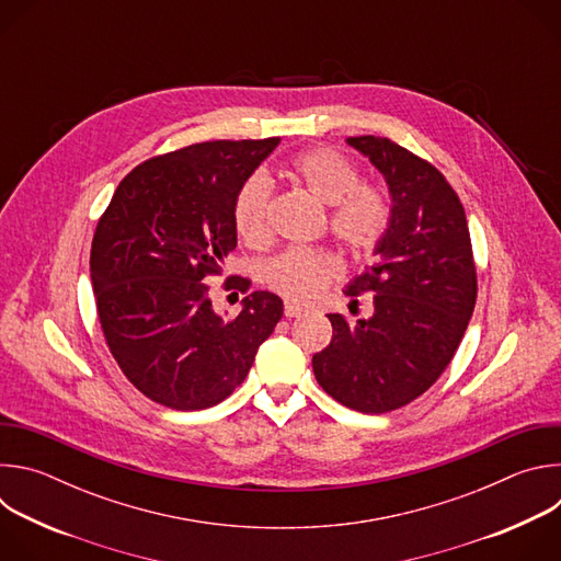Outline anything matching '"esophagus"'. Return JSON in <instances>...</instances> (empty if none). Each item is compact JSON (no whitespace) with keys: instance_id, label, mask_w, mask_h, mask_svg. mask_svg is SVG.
Here are the masks:
<instances>
[{"instance_id":"34e87169","label":"esophagus","mask_w":561,"mask_h":561,"mask_svg":"<svg viewBox=\"0 0 561 561\" xmlns=\"http://www.w3.org/2000/svg\"><path fill=\"white\" fill-rule=\"evenodd\" d=\"M284 314L290 319V317H299V314H304V308L301 306H297V304H293V301H286L284 304Z\"/></svg>"}]
</instances>
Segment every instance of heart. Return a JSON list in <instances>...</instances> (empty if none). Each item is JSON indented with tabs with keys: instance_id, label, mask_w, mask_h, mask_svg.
I'll list each match as a JSON object with an SVG mask.
<instances>
[{
	"instance_id": "heart-1",
	"label": "heart",
	"mask_w": 561,
	"mask_h": 561,
	"mask_svg": "<svg viewBox=\"0 0 561 561\" xmlns=\"http://www.w3.org/2000/svg\"><path fill=\"white\" fill-rule=\"evenodd\" d=\"M290 175L319 202L331 206L329 228L353 255H370L379 249L392 224L390 193L375 182H362L359 169L335 148L317 146L290 159ZM271 184L264 175H251L232 202L237 234L251 244L264 242L268 232ZM340 266L333 255L310 249H288L264 264V282L293 301H308L322 293Z\"/></svg>"
}]
</instances>
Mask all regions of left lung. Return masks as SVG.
Segmentation results:
<instances>
[{
    "instance_id": "8db88e82",
    "label": "left lung",
    "mask_w": 561,
    "mask_h": 561,
    "mask_svg": "<svg viewBox=\"0 0 561 561\" xmlns=\"http://www.w3.org/2000/svg\"><path fill=\"white\" fill-rule=\"evenodd\" d=\"M348 144L383 175L392 224L379 260L346 288L355 304L373 293V317L348 324L329 314L333 340L312 355V370L340 404L379 415L411 404L450 364L474 308L477 268L463 206L431 162L386 137Z\"/></svg>"
}]
</instances>
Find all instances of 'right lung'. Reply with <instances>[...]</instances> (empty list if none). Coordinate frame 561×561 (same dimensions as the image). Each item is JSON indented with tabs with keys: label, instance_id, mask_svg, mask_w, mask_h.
Returning a JSON list of instances; mask_svg holds the SVG:
<instances>
[{
	"label": "right lung",
	"instance_id": "add662e5",
	"mask_svg": "<svg viewBox=\"0 0 561 561\" xmlns=\"http://www.w3.org/2000/svg\"><path fill=\"white\" fill-rule=\"evenodd\" d=\"M279 144L215 139L157 154L117 186L98 221L91 277L100 324L126 379L173 411L210 409L242 383L284 304L249 293V277L224 290L247 295L242 312L221 317L210 277L237 247L234 195Z\"/></svg>",
	"mask_w": 561,
	"mask_h": 561
}]
</instances>
